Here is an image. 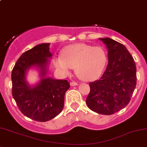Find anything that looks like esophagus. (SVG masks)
Here are the masks:
<instances>
[{
    "instance_id": "esophagus-1",
    "label": "esophagus",
    "mask_w": 147,
    "mask_h": 147,
    "mask_svg": "<svg viewBox=\"0 0 147 147\" xmlns=\"http://www.w3.org/2000/svg\"><path fill=\"white\" fill-rule=\"evenodd\" d=\"M70 84L71 86H77L78 84L77 82H76V81H72V82H71Z\"/></svg>"
}]
</instances>
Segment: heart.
Instances as JSON below:
<instances>
[{
	"instance_id": "b5f03b06",
	"label": "heart",
	"mask_w": 147,
	"mask_h": 147,
	"mask_svg": "<svg viewBox=\"0 0 147 147\" xmlns=\"http://www.w3.org/2000/svg\"><path fill=\"white\" fill-rule=\"evenodd\" d=\"M107 60L106 52L101 47L78 43L65 47L62 56L56 57L54 63L56 67L66 74L71 68L76 69V74L80 79L90 81L100 76Z\"/></svg>"
}]
</instances>
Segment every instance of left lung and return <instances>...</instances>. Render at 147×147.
<instances>
[{"instance_id":"obj_1","label":"left lung","mask_w":147,"mask_h":147,"mask_svg":"<svg viewBox=\"0 0 147 147\" xmlns=\"http://www.w3.org/2000/svg\"><path fill=\"white\" fill-rule=\"evenodd\" d=\"M107 49L108 63L100 79L90 82L88 107L101 115H112L129 102L137 84V68L127 48L112 39L100 38Z\"/></svg>"}]
</instances>
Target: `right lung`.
I'll list each match as a JSON object with an SVG mask.
<instances>
[{
	"label": "right lung",
	"instance_id": "add662e5",
	"mask_svg": "<svg viewBox=\"0 0 147 147\" xmlns=\"http://www.w3.org/2000/svg\"><path fill=\"white\" fill-rule=\"evenodd\" d=\"M49 43L37 45L20 56L12 71V94L21 113L38 122L54 118L61 111L64 96L70 84L66 80L47 77L49 58ZM35 67L40 71V82L34 86L28 84L26 74Z\"/></svg>",
	"mask_w": 147,
	"mask_h": 147
}]
</instances>
